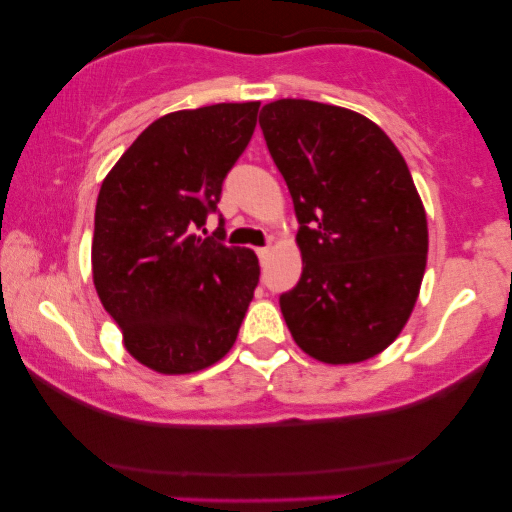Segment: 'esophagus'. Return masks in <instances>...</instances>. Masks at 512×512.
<instances>
[{
  "label": "esophagus",
  "instance_id": "esophagus-1",
  "mask_svg": "<svg viewBox=\"0 0 512 512\" xmlns=\"http://www.w3.org/2000/svg\"><path fill=\"white\" fill-rule=\"evenodd\" d=\"M256 254H258V258H261V261H265V258L272 254V249L270 247H258Z\"/></svg>",
  "mask_w": 512,
  "mask_h": 512
}]
</instances>
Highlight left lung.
Returning <instances> with one entry per match:
<instances>
[{
	"instance_id": "obj_1",
	"label": "left lung",
	"mask_w": 512,
	"mask_h": 512,
	"mask_svg": "<svg viewBox=\"0 0 512 512\" xmlns=\"http://www.w3.org/2000/svg\"><path fill=\"white\" fill-rule=\"evenodd\" d=\"M258 123L300 223L303 275L279 296L286 326L317 361L373 359L408 324L426 270L408 165L380 125L345 107L277 100Z\"/></svg>"
}]
</instances>
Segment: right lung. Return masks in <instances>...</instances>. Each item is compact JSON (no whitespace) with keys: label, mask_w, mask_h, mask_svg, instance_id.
Listing matches in <instances>:
<instances>
[{"label":"right lung","mask_w":512,"mask_h":512,"mask_svg":"<svg viewBox=\"0 0 512 512\" xmlns=\"http://www.w3.org/2000/svg\"><path fill=\"white\" fill-rule=\"evenodd\" d=\"M261 102L181 109L153 121L104 177L93 282L142 366L188 375L235 345L258 284L251 249L195 235L247 149Z\"/></svg>","instance_id":"right-lung-1"}]
</instances>
